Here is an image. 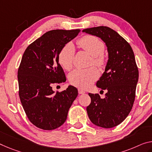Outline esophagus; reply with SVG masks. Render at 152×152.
I'll return each mask as SVG.
<instances>
[{
	"label": "esophagus",
	"instance_id": "34e87169",
	"mask_svg": "<svg viewBox=\"0 0 152 152\" xmlns=\"http://www.w3.org/2000/svg\"><path fill=\"white\" fill-rule=\"evenodd\" d=\"M78 92H79V94H85V93H86L85 91L81 90V89H78Z\"/></svg>",
	"mask_w": 152,
	"mask_h": 152
}]
</instances>
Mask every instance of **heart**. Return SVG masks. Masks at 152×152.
Here are the masks:
<instances>
[{"mask_svg": "<svg viewBox=\"0 0 152 152\" xmlns=\"http://www.w3.org/2000/svg\"><path fill=\"white\" fill-rule=\"evenodd\" d=\"M77 45L92 56V63L99 66H104L106 58L103 54L104 43L94 36L87 35L77 41ZM75 47L71 43L63 47L59 53V62L63 68L70 70L73 64ZM99 72L95 67L81 69H77L69 75L70 83L76 87L88 88L99 78Z\"/></svg>", "mask_w": 152, "mask_h": 152, "instance_id": "1", "label": "heart"}]
</instances>
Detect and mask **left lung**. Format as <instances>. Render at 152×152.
<instances>
[{"label":"left lung","instance_id":"8db88e82","mask_svg":"<svg viewBox=\"0 0 152 152\" xmlns=\"http://www.w3.org/2000/svg\"><path fill=\"white\" fill-rule=\"evenodd\" d=\"M83 32L99 37L105 43L108 60L96 86L106 90L104 99L91 94L86 110L90 120L98 126L110 128L122 123L132 108L139 71L130 44L115 30L107 26L86 28Z\"/></svg>","mask_w":152,"mask_h":152}]
</instances>
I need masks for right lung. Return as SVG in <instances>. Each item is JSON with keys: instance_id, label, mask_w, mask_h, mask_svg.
Listing matches in <instances>:
<instances>
[{"instance_id": "1", "label": "right lung", "mask_w": 152, "mask_h": 152, "mask_svg": "<svg viewBox=\"0 0 152 152\" xmlns=\"http://www.w3.org/2000/svg\"><path fill=\"white\" fill-rule=\"evenodd\" d=\"M79 32L50 30L30 44L23 54L18 71L20 99L28 118L41 129L51 130L62 126L78 95L73 86L56 93L52 86L66 81L59 53Z\"/></svg>"}]
</instances>
